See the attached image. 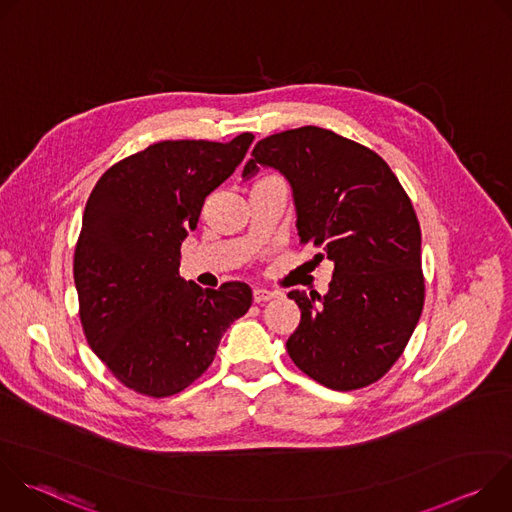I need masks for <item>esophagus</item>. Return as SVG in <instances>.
Wrapping results in <instances>:
<instances>
[{
    "label": "esophagus",
    "mask_w": 512,
    "mask_h": 512,
    "mask_svg": "<svg viewBox=\"0 0 512 512\" xmlns=\"http://www.w3.org/2000/svg\"><path fill=\"white\" fill-rule=\"evenodd\" d=\"M273 298H277L275 291H269V289H263V287L253 289V300H255V304H263V302H269V300H273Z\"/></svg>",
    "instance_id": "34e87169"
}]
</instances>
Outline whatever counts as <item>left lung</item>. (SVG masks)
<instances>
[{
	"label": "left lung",
	"mask_w": 512,
	"mask_h": 512,
	"mask_svg": "<svg viewBox=\"0 0 512 512\" xmlns=\"http://www.w3.org/2000/svg\"><path fill=\"white\" fill-rule=\"evenodd\" d=\"M243 170L285 176L298 235L314 261L334 263L328 294L294 289L302 310L287 352L296 367L334 391L379 381L403 354L423 310L421 229L387 162L330 129L306 125L261 139Z\"/></svg>",
	"instance_id": "1"
}]
</instances>
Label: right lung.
Here are the masks:
<instances>
[{
  "label": "right lung",
  "mask_w": 512,
  "mask_h": 512,
  "mask_svg": "<svg viewBox=\"0 0 512 512\" xmlns=\"http://www.w3.org/2000/svg\"><path fill=\"white\" fill-rule=\"evenodd\" d=\"M253 139L154 143L111 166L87 200L75 251L81 324L105 367L141 395L170 397L192 385L251 308L247 283L202 289L178 267L204 198Z\"/></svg>",
  "instance_id": "right-lung-1"
}]
</instances>
